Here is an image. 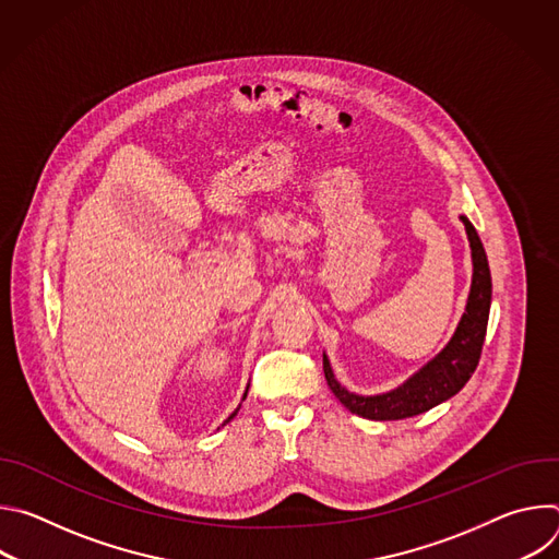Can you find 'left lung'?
<instances>
[{
    "label": "left lung",
    "mask_w": 559,
    "mask_h": 559,
    "mask_svg": "<svg viewBox=\"0 0 559 559\" xmlns=\"http://www.w3.org/2000/svg\"><path fill=\"white\" fill-rule=\"evenodd\" d=\"M460 221L464 223L468 236L473 276L464 313L451 341L440 349V354H436L403 384L376 395H360L345 389L334 376L328 354H323L328 384L352 414L367 420H403L425 414L455 395L468 382L477 362H480L491 309V272L480 236H477L475 227L464 214H460Z\"/></svg>",
    "instance_id": "left-lung-1"
}]
</instances>
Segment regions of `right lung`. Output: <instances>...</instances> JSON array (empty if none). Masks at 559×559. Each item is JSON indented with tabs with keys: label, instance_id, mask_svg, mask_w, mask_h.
Instances as JSON below:
<instances>
[{
	"label": "right lung",
	"instance_id": "add662e5",
	"mask_svg": "<svg viewBox=\"0 0 559 559\" xmlns=\"http://www.w3.org/2000/svg\"><path fill=\"white\" fill-rule=\"evenodd\" d=\"M248 389H250V384H248ZM248 389H246V393H243V401H246V395H248ZM238 409H241V405H238V407H236V412H234V414H231V416H229V418H227V420H225L223 425H227V423H229V420H231V418H234V416L238 414Z\"/></svg>",
	"mask_w": 559,
	"mask_h": 559
}]
</instances>
